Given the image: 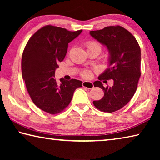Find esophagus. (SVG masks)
Listing matches in <instances>:
<instances>
[{"instance_id": "1", "label": "esophagus", "mask_w": 160, "mask_h": 160, "mask_svg": "<svg viewBox=\"0 0 160 160\" xmlns=\"http://www.w3.org/2000/svg\"><path fill=\"white\" fill-rule=\"evenodd\" d=\"M82 87L88 89H92L94 88V85L92 82H90V81H84L82 82Z\"/></svg>"}]
</instances>
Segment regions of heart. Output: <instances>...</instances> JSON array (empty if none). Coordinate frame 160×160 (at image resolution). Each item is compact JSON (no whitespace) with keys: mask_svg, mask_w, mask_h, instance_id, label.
I'll use <instances>...</instances> for the list:
<instances>
[{"mask_svg":"<svg viewBox=\"0 0 160 160\" xmlns=\"http://www.w3.org/2000/svg\"><path fill=\"white\" fill-rule=\"evenodd\" d=\"M87 46H88V48L90 47H92V46H97V47H99L100 48L99 44L97 42H89ZM82 75H84V76H88V75H90V72H89L88 71H85V72H83Z\"/></svg>","mask_w":160,"mask_h":160,"instance_id":"heart-1","label":"heart"}]
</instances>
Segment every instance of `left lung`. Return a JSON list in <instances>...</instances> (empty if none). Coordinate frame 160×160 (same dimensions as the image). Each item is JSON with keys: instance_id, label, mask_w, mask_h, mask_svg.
<instances>
[{"instance_id": "8db88e82", "label": "left lung", "mask_w": 160, "mask_h": 160, "mask_svg": "<svg viewBox=\"0 0 160 160\" xmlns=\"http://www.w3.org/2000/svg\"><path fill=\"white\" fill-rule=\"evenodd\" d=\"M90 34L105 46L109 54L108 68L93 83L104 90V97L93 104L102 112L112 113L128 104L137 90L141 74L140 48L135 38L121 26L90 31ZM109 79L114 80L113 86L104 88L101 80Z\"/></svg>"}]
</instances>
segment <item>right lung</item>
Listing matches in <instances>:
<instances>
[{"mask_svg":"<svg viewBox=\"0 0 160 160\" xmlns=\"http://www.w3.org/2000/svg\"><path fill=\"white\" fill-rule=\"evenodd\" d=\"M82 30L70 32L51 25L43 27L32 35L22 56V75L32 102L51 114L63 111L71 102L74 91L82 85L79 80L55 79L58 63L66 55L68 43Z\"/></svg>","mask_w":160,"mask_h":160,"instance_id":"right-lung-1","label":"right lung"}]
</instances>
